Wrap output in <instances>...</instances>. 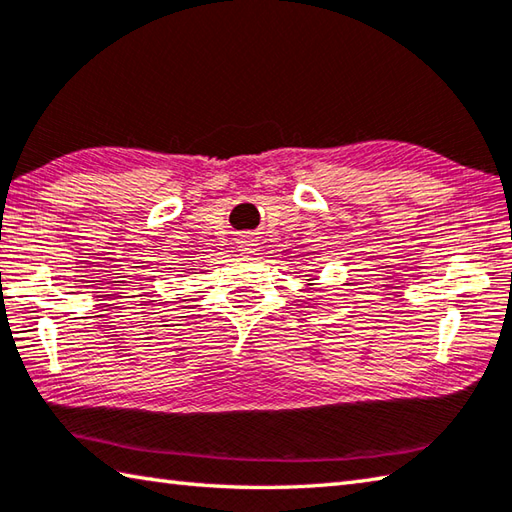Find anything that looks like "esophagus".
Here are the masks:
<instances>
[{"instance_id":"obj_1","label":"esophagus","mask_w":512,"mask_h":512,"mask_svg":"<svg viewBox=\"0 0 512 512\" xmlns=\"http://www.w3.org/2000/svg\"><path fill=\"white\" fill-rule=\"evenodd\" d=\"M255 242H257V239H253V235H242L237 239V248H242L244 253H253V248L257 246Z\"/></svg>"}]
</instances>
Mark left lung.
<instances>
[{
  "instance_id": "left-lung-1",
  "label": "left lung",
  "mask_w": 512,
  "mask_h": 512,
  "mask_svg": "<svg viewBox=\"0 0 512 512\" xmlns=\"http://www.w3.org/2000/svg\"><path fill=\"white\" fill-rule=\"evenodd\" d=\"M308 282H313V279H308ZM310 286H313V284H310Z\"/></svg>"
}]
</instances>
